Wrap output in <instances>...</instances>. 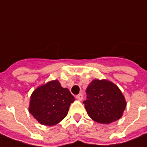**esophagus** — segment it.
<instances>
[{
    "label": "esophagus",
    "mask_w": 147,
    "mask_h": 147,
    "mask_svg": "<svg viewBox=\"0 0 147 147\" xmlns=\"http://www.w3.org/2000/svg\"><path fill=\"white\" fill-rule=\"evenodd\" d=\"M76 98H77V100L80 101L83 100V98H84V96H83L82 94H78V95H77V96H76Z\"/></svg>",
    "instance_id": "1"
}]
</instances>
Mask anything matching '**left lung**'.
Segmentation results:
<instances>
[{"label": "left lung", "instance_id": "8db88e82", "mask_svg": "<svg viewBox=\"0 0 147 147\" xmlns=\"http://www.w3.org/2000/svg\"><path fill=\"white\" fill-rule=\"evenodd\" d=\"M84 101L87 114L92 120L108 124L123 116L127 102L119 87L107 80L95 79L86 88Z\"/></svg>", "mask_w": 147, "mask_h": 147}]
</instances>
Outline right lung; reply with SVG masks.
I'll list each match as a JSON object with an SVG mask.
<instances>
[{
    "label": "right lung",
    "instance_id": "add662e5",
    "mask_svg": "<svg viewBox=\"0 0 147 147\" xmlns=\"http://www.w3.org/2000/svg\"><path fill=\"white\" fill-rule=\"evenodd\" d=\"M75 100L67 88L55 80L37 87L30 96L29 112L42 125L57 124L67 115Z\"/></svg>",
    "mask_w": 147,
    "mask_h": 147
}]
</instances>
